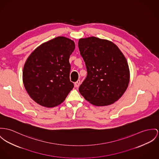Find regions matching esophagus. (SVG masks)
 I'll return each mask as SVG.
<instances>
[{
	"label": "esophagus",
	"mask_w": 159,
	"mask_h": 159,
	"mask_svg": "<svg viewBox=\"0 0 159 159\" xmlns=\"http://www.w3.org/2000/svg\"><path fill=\"white\" fill-rule=\"evenodd\" d=\"M80 85V80H78L76 82H75V84H74V85H75V87H76V88H78L79 86Z\"/></svg>",
	"instance_id": "esophagus-1"
}]
</instances>
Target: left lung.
I'll list each match as a JSON object with an SVG mask.
<instances>
[{"mask_svg":"<svg viewBox=\"0 0 159 159\" xmlns=\"http://www.w3.org/2000/svg\"><path fill=\"white\" fill-rule=\"evenodd\" d=\"M78 47L87 70L80 93L96 106L114 103L129 82V70L122 52L112 42L96 37L80 39Z\"/></svg>","mask_w":159,"mask_h":159,"instance_id":"1","label":"left lung"}]
</instances>
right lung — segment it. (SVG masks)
<instances>
[{"label":"right lung","mask_w":159,"mask_h":159,"mask_svg":"<svg viewBox=\"0 0 159 159\" xmlns=\"http://www.w3.org/2000/svg\"><path fill=\"white\" fill-rule=\"evenodd\" d=\"M73 41L57 37L37 47L28 57L23 70L25 89L38 104L54 107L62 103L73 88L70 82V55Z\"/></svg>","instance_id":"add662e5"}]
</instances>
